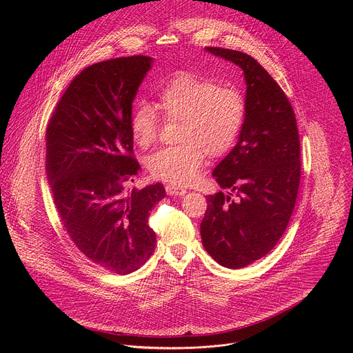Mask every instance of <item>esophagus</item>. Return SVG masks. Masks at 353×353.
Returning a JSON list of instances; mask_svg holds the SVG:
<instances>
[{"instance_id":"esophagus-1","label":"esophagus","mask_w":353,"mask_h":353,"mask_svg":"<svg viewBox=\"0 0 353 353\" xmlns=\"http://www.w3.org/2000/svg\"><path fill=\"white\" fill-rule=\"evenodd\" d=\"M166 192L169 195H184L187 192L185 188L183 187H177V185H173V184H168L166 185Z\"/></svg>"}]
</instances>
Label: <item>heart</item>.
<instances>
[{"label":"heart","mask_w":353,"mask_h":353,"mask_svg":"<svg viewBox=\"0 0 353 353\" xmlns=\"http://www.w3.org/2000/svg\"><path fill=\"white\" fill-rule=\"evenodd\" d=\"M155 106L163 120H180V143L158 150L149 158L148 168L155 179L176 185L196 179L205 155L219 158L228 154L245 119V99L239 89L190 71L177 72L162 85ZM130 130L139 146L152 145L159 131L155 108L138 105L131 113Z\"/></svg>","instance_id":"obj_1"}]
</instances>
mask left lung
I'll return each instance as SVG.
<instances>
[{
	"instance_id": "1",
	"label": "left lung",
	"mask_w": 353,
	"mask_h": 353,
	"mask_svg": "<svg viewBox=\"0 0 353 353\" xmlns=\"http://www.w3.org/2000/svg\"><path fill=\"white\" fill-rule=\"evenodd\" d=\"M239 65L245 78V119L237 145L215 168L222 191L208 195L201 239L223 267L263 259L285 233L300 183V141L293 108L276 81L251 56L207 47Z\"/></svg>"
}]
</instances>
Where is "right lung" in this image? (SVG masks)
<instances>
[{
	"mask_svg": "<svg viewBox=\"0 0 353 353\" xmlns=\"http://www.w3.org/2000/svg\"><path fill=\"white\" fill-rule=\"evenodd\" d=\"M148 56L92 64L70 83L46 130V172L63 226L94 265L125 275L152 256L149 215L163 184L125 191L139 165L130 117Z\"/></svg>",
	"mask_w": 353,
	"mask_h": 353,
	"instance_id": "add662e5",
	"label": "right lung"
}]
</instances>
